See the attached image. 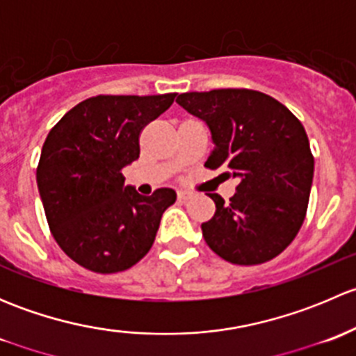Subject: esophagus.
<instances>
[{
  "label": "esophagus",
  "instance_id": "1",
  "mask_svg": "<svg viewBox=\"0 0 356 356\" xmlns=\"http://www.w3.org/2000/svg\"><path fill=\"white\" fill-rule=\"evenodd\" d=\"M193 196V193H189V191H177V198L181 200V201H186V200H189Z\"/></svg>",
  "mask_w": 356,
  "mask_h": 356
}]
</instances>
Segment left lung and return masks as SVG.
Here are the masks:
<instances>
[{
  "instance_id": "1",
  "label": "left lung",
  "mask_w": 356,
  "mask_h": 356,
  "mask_svg": "<svg viewBox=\"0 0 356 356\" xmlns=\"http://www.w3.org/2000/svg\"><path fill=\"white\" fill-rule=\"evenodd\" d=\"M177 103L207 122L213 152L204 167L238 179L236 195H218L201 224L207 245L236 265L272 260L296 238L307 215L314 155L301 122L282 103L253 89L184 92Z\"/></svg>"
}]
</instances>
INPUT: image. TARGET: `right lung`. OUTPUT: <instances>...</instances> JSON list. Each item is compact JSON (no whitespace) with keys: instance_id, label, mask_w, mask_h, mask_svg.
<instances>
[{"instance_id":"add662e5","label":"right lung","mask_w":356,"mask_h":356,"mask_svg":"<svg viewBox=\"0 0 356 356\" xmlns=\"http://www.w3.org/2000/svg\"><path fill=\"white\" fill-rule=\"evenodd\" d=\"M177 92L99 95L67 111L39 158L38 188L53 238L75 264L115 274L153 246L175 191L141 196L124 186L122 168L139 158L143 129L170 108Z\"/></svg>"}]
</instances>
